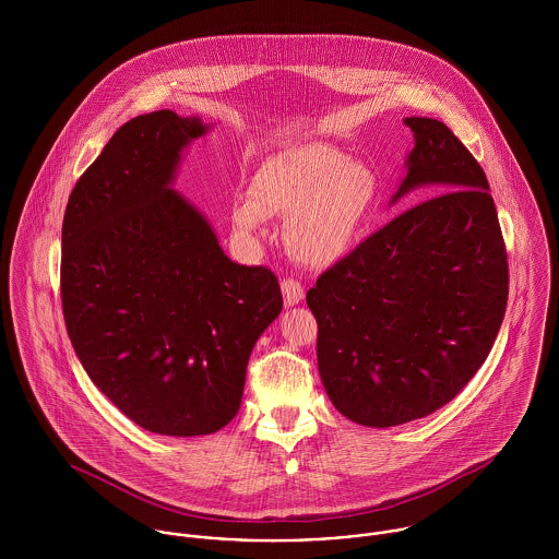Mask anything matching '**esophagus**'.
Instances as JSON below:
<instances>
[{"label": "esophagus", "instance_id": "34e87169", "mask_svg": "<svg viewBox=\"0 0 559 559\" xmlns=\"http://www.w3.org/2000/svg\"><path fill=\"white\" fill-rule=\"evenodd\" d=\"M282 293H284V304H286L288 308L301 304L304 297H306L304 286H301L297 280H293V277H286V280L282 282Z\"/></svg>", "mask_w": 559, "mask_h": 559}]
</instances>
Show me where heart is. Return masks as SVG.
Returning a JSON list of instances; mask_svg holds the SVG:
<instances>
[{
    "mask_svg": "<svg viewBox=\"0 0 559 559\" xmlns=\"http://www.w3.org/2000/svg\"><path fill=\"white\" fill-rule=\"evenodd\" d=\"M379 198V176L364 160L324 144L284 148L264 160L237 195L230 226L242 242H255L266 217L288 221V251L312 266L337 262L359 237Z\"/></svg>",
    "mask_w": 559,
    "mask_h": 559,
    "instance_id": "b5f03b06",
    "label": "heart"
}]
</instances>
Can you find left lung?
I'll return each mask as SVG.
<instances>
[{
  "mask_svg": "<svg viewBox=\"0 0 559 559\" xmlns=\"http://www.w3.org/2000/svg\"><path fill=\"white\" fill-rule=\"evenodd\" d=\"M415 146L392 202L428 185L308 290L326 396L361 426L430 415L478 372L508 304V253L488 180L439 120L404 118Z\"/></svg>",
  "mask_w": 559,
  "mask_h": 559,
  "instance_id": "obj_1",
  "label": "left lung"
}]
</instances>
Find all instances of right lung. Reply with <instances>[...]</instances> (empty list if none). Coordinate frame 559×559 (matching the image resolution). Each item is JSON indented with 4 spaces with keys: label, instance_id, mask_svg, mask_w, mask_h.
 <instances>
[{
    "label": "right lung",
    "instance_id": "obj_1",
    "mask_svg": "<svg viewBox=\"0 0 559 559\" xmlns=\"http://www.w3.org/2000/svg\"><path fill=\"white\" fill-rule=\"evenodd\" d=\"M204 133L169 109L129 120L81 174L62 224V312L81 366L129 419L169 437L237 415L251 348L284 306L275 273L233 262L169 187Z\"/></svg>",
    "mask_w": 559,
    "mask_h": 559
}]
</instances>
